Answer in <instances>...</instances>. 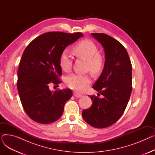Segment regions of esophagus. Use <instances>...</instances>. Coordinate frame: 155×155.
I'll list each match as a JSON object with an SVG mask.
<instances>
[{
    "mask_svg": "<svg viewBox=\"0 0 155 155\" xmlns=\"http://www.w3.org/2000/svg\"><path fill=\"white\" fill-rule=\"evenodd\" d=\"M73 95H74L75 97H77V98H80V97H81L82 96V94H80L79 93H77V92H74L73 93Z\"/></svg>",
    "mask_w": 155,
    "mask_h": 155,
    "instance_id": "34e87169",
    "label": "esophagus"
}]
</instances>
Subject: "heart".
Listing matches in <instances>:
<instances>
[{
	"mask_svg": "<svg viewBox=\"0 0 155 155\" xmlns=\"http://www.w3.org/2000/svg\"><path fill=\"white\" fill-rule=\"evenodd\" d=\"M75 54L87 61V68L94 73H98L103 68L104 61L102 56L98 54V48L91 40H84L74 48ZM71 58L67 50H64L59 58L61 68L68 71L71 67ZM67 85L72 90L82 92L91 83V78L87 75L72 74L65 80Z\"/></svg>",
	"mask_w": 155,
	"mask_h": 155,
	"instance_id": "b5f03b06",
	"label": "heart"
}]
</instances>
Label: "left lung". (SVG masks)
I'll use <instances>...</instances> for the list:
<instances>
[{
  "label": "left lung",
  "instance_id": "8db88e82",
  "mask_svg": "<svg viewBox=\"0 0 155 155\" xmlns=\"http://www.w3.org/2000/svg\"><path fill=\"white\" fill-rule=\"evenodd\" d=\"M104 48L103 70L92 88L104 96H89L91 107L82 117L96 128L109 127L123 114L132 91V65L127 50L117 40L104 33H92ZM100 95L97 94V95Z\"/></svg>",
  "mask_w": 155,
  "mask_h": 155
}]
</instances>
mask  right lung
<instances>
[{
    "label": "right lung",
    "instance_id": "1",
    "mask_svg": "<svg viewBox=\"0 0 155 155\" xmlns=\"http://www.w3.org/2000/svg\"><path fill=\"white\" fill-rule=\"evenodd\" d=\"M82 36L81 32H46L32 41L24 50L18 71V90L24 110L37 123L50 124L62 116L72 91L67 88L51 91L49 84L61 82L60 56L67 46Z\"/></svg>",
    "mask_w": 155,
    "mask_h": 155
}]
</instances>
